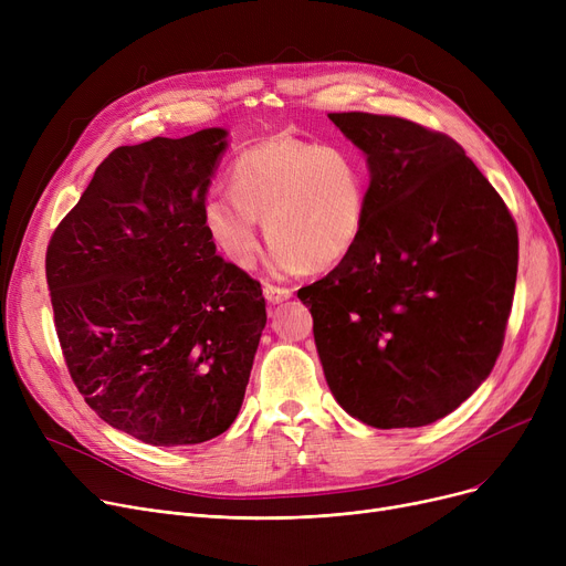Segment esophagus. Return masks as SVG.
<instances>
[{
  "mask_svg": "<svg viewBox=\"0 0 566 566\" xmlns=\"http://www.w3.org/2000/svg\"><path fill=\"white\" fill-rule=\"evenodd\" d=\"M291 289H286V286H275V284H265L263 286V295H265V301L271 303V305H280V303H284V301H289L291 298Z\"/></svg>",
  "mask_w": 566,
  "mask_h": 566,
  "instance_id": "obj_1",
  "label": "esophagus"
}]
</instances>
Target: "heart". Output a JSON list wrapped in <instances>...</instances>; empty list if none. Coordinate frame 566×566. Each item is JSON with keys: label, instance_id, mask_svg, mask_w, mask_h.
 Listing matches in <instances>:
<instances>
[{"label": "heart", "instance_id": "1", "mask_svg": "<svg viewBox=\"0 0 566 566\" xmlns=\"http://www.w3.org/2000/svg\"><path fill=\"white\" fill-rule=\"evenodd\" d=\"M229 190L206 199L203 222L233 265L254 268L261 220L277 275L328 271L360 241L369 171L350 146L277 135L233 160Z\"/></svg>", "mask_w": 566, "mask_h": 566}]
</instances>
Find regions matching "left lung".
I'll use <instances>...</instances> for the list:
<instances>
[{"label": "left lung", "instance_id": "left-lung-1", "mask_svg": "<svg viewBox=\"0 0 566 566\" xmlns=\"http://www.w3.org/2000/svg\"><path fill=\"white\" fill-rule=\"evenodd\" d=\"M369 165L358 245L298 298L337 403L376 429L424 427L491 374L512 312L518 231L452 137L333 112Z\"/></svg>", "mask_w": 566, "mask_h": 566}]
</instances>
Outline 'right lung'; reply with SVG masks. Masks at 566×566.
<instances>
[{
    "instance_id": "obj_1",
    "label": "right lung",
    "mask_w": 566,
    "mask_h": 566,
    "mask_svg": "<svg viewBox=\"0 0 566 566\" xmlns=\"http://www.w3.org/2000/svg\"><path fill=\"white\" fill-rule=\"evenodd\" d=\"M224 148L222 128L114 148L45 254L75 388L156 448L231 427L265 325L261 284L216 254L203 222Z\"/></svg>"
}]
</instances>
